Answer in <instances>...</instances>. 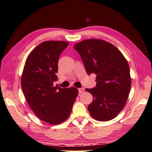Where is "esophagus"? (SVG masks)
I'll use <instances>...</instances> for the list:
<instances>
[{"label":"esophagus","instance_id":"obj_1","mask_svg":"<svg viewBox=\"0 0 152 152\" xmlns=\"http://www.w3.org/2000/svg\"><path fill=\"white\" fill-rule=\"evenodd\" d=\"M78 91H79V93H83V91H84V88H79L78 89Z\"/></svg>","mask_w":152,"mask_h":152}]
</instances>
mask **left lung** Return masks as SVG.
<instances>
[{
  "label": "left lung",
  "instance_id": "left-lung-1",
  "mask_svg": "<svg viewBox=\"0 0 152 152\" xmlns=\"http://www.w3.org/2000/svg\"><path fill=\"white\" fill-rule=\"evenodd\" d=\"M74 48L81 57L88 75H96L95 88L86 89L93 98L88 107L90 115L100 121L111 120L124 108L131 89L127 61L117 48L102 40H83Z\"/></svg>",
  "mask_w": 152,
  "mask_h": 152
}]
</instances>
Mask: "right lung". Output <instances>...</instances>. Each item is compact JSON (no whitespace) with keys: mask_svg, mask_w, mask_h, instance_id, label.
I'll use <instances>...</instances> for the list:
<instances>
[{"mask_svg":"<svg viewBox=\"0 0 152 152\" xmlns=\"http://www.w3.org/2000/svg\"><path fill=\"white\" fill-rule=\"evenodd\" d=\"M69 45L65 41H46L31 51L25 61L21 88L28 106L41 120L59 124L69 117L78 90L74 87L53 86L61 53Z\"/></svg>","mask_w":152,"mask_h":152,"instance_id":"right-lung-1","label":"right lung"}]
</instances>
